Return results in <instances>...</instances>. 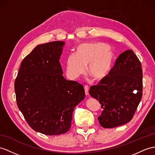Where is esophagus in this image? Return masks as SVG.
Returning a JSON list of instances; mask_svg holds the SVG:
<instances>
[{
    "mask_svg": "<svg viewBox=\"0 0 155 155\" xmlns=\"http://www.w3.org/2000/svg\"><path fill=\"white\" fill-rule=\"evenodd\" d=\"M84 89H85V95H89V87L88 85H84Z\"/></svg>",
    "mask_w": 155,
    "mask_h": 155,
    "instance_id": "34e87169",
    "label": "esophagus"
}]
</instances>
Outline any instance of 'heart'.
I'll use <instances>...</instances> for the list:
<instances>
[{
  "label": "heart",
  "mask_w": 155,
  "mask_h": 155,
  "mask_svg": "<svg viewBox=\"0 0 155 155\" xmlns=\"http://www.w3.org/2000/svg\"><path fill=\"white\" fill-rule=\"evenodd\" d=\"M112 49L103 43H83L76 48L75 54L71 53L66 60V75L75 80L85 72L93 79L99 80L109 74L114 61Z\"/></svg>",
  "instance_id": "heart-1"
}]
</instances>
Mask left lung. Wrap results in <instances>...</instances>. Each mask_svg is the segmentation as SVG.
Segmentation results:
<instances>
[{"label": "left lung", "instance_id": "1", "mask_svg": "<svg viewBox=\"0 0 155 155\" xmlns=\"http://www.w3.org/2000/svg\"><path fill=\"white\" fill-rule=\"evenodd\" d=\"M90 95L103 109L98 117L104 128H113L131 121L143 95L141 62L132 50L120 54L106 77L90 87Z\"/></svg>", "mask_w": 155, "mask_h": 155}]
</instances>
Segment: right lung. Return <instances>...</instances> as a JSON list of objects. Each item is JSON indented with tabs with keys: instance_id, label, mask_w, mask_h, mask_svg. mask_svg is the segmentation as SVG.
Here are the masks:
<instances>
[{
	"instance_id": "add662e5",
	"label": "right lung",
	"mask_w": 155,
	"mask_h": 155,
	"mask_svg": "<svg viewBox=\"0 0 155 155\" xmlns=\"http://www.w3.org/2000/svg\"><path fill=\"white\" fill-rule=\"evenodd\" d=\"M63 41L39 45L22 60L14 82L16 103L33 130L65 134L74 108L84 99L83 85L63 77L60 63Z\"/></svg>"
}]
</instances>
